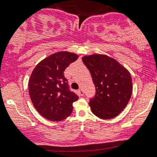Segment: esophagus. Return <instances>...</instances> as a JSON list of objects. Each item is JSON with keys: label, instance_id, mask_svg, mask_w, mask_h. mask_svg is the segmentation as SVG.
<instances>
[{"label": "esophagus", "instance_id": "34e87169", "mask_svg": "<svg viewBox=\"0 0 157 157\" xmlns=\"http://www.w3.org/2000/svg\"><path fill=\"white\" fill-rule=\"evenodd\" d=\"M78 93H79V94L80 95V96H83V94H84V93H83V90H82V89H80V90H78Z\"/></svg>", "mask_w": 157, "mask_h": 157}]
</instances>
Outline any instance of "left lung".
Segmentation results:
<instances>
[{"mask_svg": "<svg viewBox=\"0 0 157 157\" xmlns=\"http://www.w3.org/2000/svg\"><path fill=\"white\" fill-rule=\"evenodd\" d=\"M82 60L90 70L96 88V94L89 103L91 112L102 119L115 118L131 98V74L115 59L104 54L85 56Z\"/></svg>", "mask_w": 157, "mask_h": 157, "instance_id": "obj_1", "label": "left lung"}]
</instances>
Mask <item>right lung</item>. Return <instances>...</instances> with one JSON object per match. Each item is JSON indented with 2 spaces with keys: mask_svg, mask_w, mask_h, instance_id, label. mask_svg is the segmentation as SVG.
<instances>
[{
  "mask_svg": "<svg viewBox=\"0 0 157 157\" xmlns=\"http://www.w3.org/2000/svg\"><path fill=\"white\" fill-rule=\"evenodd\" d=\"M77 58L74 52H57L42 59L32 71L29 96L37 112L46 119L59 121L71 115L78 96L69 89L64 70Z\"/></svg>",
  "mask_w": 157,
  "mask_h": 157,
  "instance_id": "right-lung-1",
  "label": "right lung"
}]
</instances>
